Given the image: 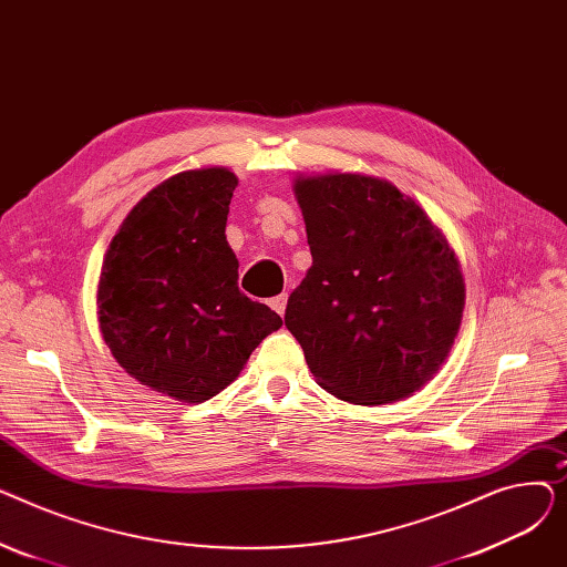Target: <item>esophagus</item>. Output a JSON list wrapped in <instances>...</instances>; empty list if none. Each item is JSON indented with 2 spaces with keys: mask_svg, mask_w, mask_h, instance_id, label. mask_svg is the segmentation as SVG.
Wrapping results in <instances>:
<instances>
[{
  "mask_svg": "<svg viewBox=\"0 0 567 567\" xmlns=\"http://www.w3.org/2000/svg\"><path fill=\"white\" fill-rule=\"evenodd\" d=\"M268 303H271V308H274L278 315H285V308H287V293L276 296V299H271Z\"/></svg>",
  "mask_w": 567,
  "mask_h": 567,
  "instance_id": "obj_1",
  "label": "esophagus"
}]
</instances>
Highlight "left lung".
<instances>
[{
    "label": "left lung",
    "instance_id": "left-lung-1",
    "mask_svg": "<svg viewBox=\"0 0 567 567\" xmlns=\"http://www.w3.org/2000/svg\"><path fill=\"white\" fill-rule=\"evenodd\" d=\"M293 195L312 266L289 296L285 326L315 381L353 404L411 398L460 333L466 289L455 250L385 178L299 174Z\"/></svg>",
    "mask_w": 567,
    "mask_h": 567
}]
</instances>
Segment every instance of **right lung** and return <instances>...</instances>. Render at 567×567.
<instances>
[{"mask_svg":"<svg viewBox=\"0 0 567 567\" xmlns=\"http://www.w3.org/2000/svg\"><path fill=\"white\" fill-rule=\"evenodd\" d=\"M238 178L178 172L124 218L103 259L99 326L116 363L178 402L212 400L241 374L280 315L238 291L225 225Z\"/></svg>","mask_w":567,"mask_h":567,"instance_id":"1","label":"right lung"}]
</instances>
